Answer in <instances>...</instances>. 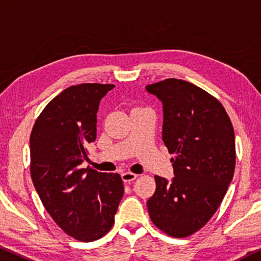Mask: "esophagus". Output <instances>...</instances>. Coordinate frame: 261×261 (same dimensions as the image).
Wrapping results in <instances>:
<instances>
[{
    "label": "esophagus",
    "mask_w": 261,
    "mask_h": 261,
    "mask_svg": "<svg viewBox=\"0 0 261 261\" xmlns=\"http://www.w3.org/2000/svg\"><path fill=\"white\" fill-rule=\"evenodd\" d=\"M121 177H122V181L125 183H130V182H133L136 177H138V175L134 174V172L126 171L121 175Z\"/></svg>",
    "instance_id": "obj_1"
}]
</instances>
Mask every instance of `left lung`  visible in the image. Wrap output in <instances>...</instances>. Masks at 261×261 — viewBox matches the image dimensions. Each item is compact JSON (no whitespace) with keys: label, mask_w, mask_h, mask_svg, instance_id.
Masks as SVG:
<instances>
[{"label":"left lung","mask_w":261,"mask_h":261,"mask_svg":"<svg viewBox=\"0 0 261 261\" xmlns=\"http://www.w3.org/2000/svg\"><path fill=\"white\" fill-rule=\"evenodd\" d=\"M163 106L162 139L174 175L155 176L148 199L151 222L170 237L191 236L222 203L236 167L234 130L225 108L200 87L169 78L146 86Z\"/></svg>","instance_id":"1"}]
</instances>
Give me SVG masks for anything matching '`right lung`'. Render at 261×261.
<instances>
[{
	"label": "right lung",
	"instance_id": "1",
	"mask_svg": "<svg viewBox=\"0 0 261 261\" xmlns=\"http://www.w3.org/2000/svg\"><path fill=\"white\" fill-rule=\"evenodd\" d=\"M112 84L67 87L47 103L30 135V172L44 207L80 242L105 236L123 196L121 176L80 164L97 139V113Z\"/></svg>",
	"mask_w": 261,
	"mask_h": 261
}]
</instances>
